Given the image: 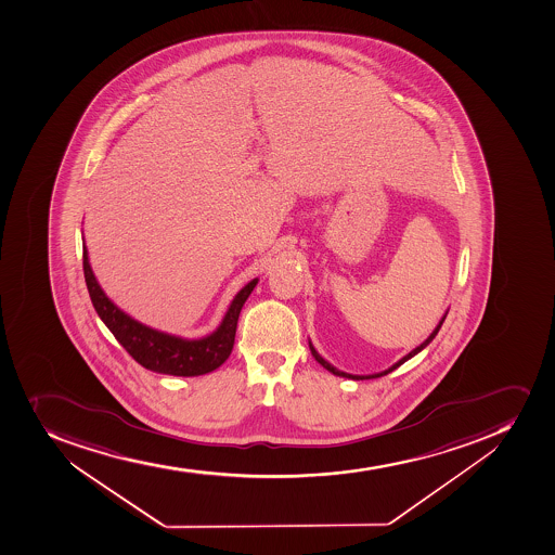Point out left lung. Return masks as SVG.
<instances>
[{"label":"left lung","mask_w":555,"mask_h":555,"mask_svg":"<svg viewBox=\"0 0 555 555\" xmlns=\"http://www.w3.org/2000/svg\"><path fill=\"white\" fill-rule=\"evenodd\" d=\"M444 318H447V314H444ZM444 318H442V320L439 321V325L436 326V331H434L433 334L428 336L427 341H423L422 345L417 346V348H414V350H412L411 353H409V356L403 357L402 361H398L397 364H395V366L392 367H389L387 372L380 373V375L375 376H382L387 375V373H391L392 370H397L398 366H402L403 362L409 361V359H411L412 356H416L417 351H422L423 348H425V346L428 345V343L433 341L434 337L438 336L439 328H441L442 321H444ZM310 351H312V356H314L315 361L320 362L321 366L326 367V370H328V372L334 373V375L348 376V378H356V380H359V378H364V376L348 375V373L339 372V370H336V367L331 366V364H328V362H326L325 359H323V357L318 356V351H315L314 348H312V345H310ZM375 376H366V378H375Z\"/></svg>","instance_id":"obj_1"}]
</instances>
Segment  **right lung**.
<instances>
[{
  "label": "right lung",
  "instance_id": "obj_1",
  "mask_svg": "<svg viewBox=\"0 0 555 555\" xmlns=\"http://www.w3.org/2000/svg\"><path fill=\"white\" fill-rule=\"evenodd\" d=\"M83 275H86L92 306L103 323L107 325L108 331L113 332L119 345L150 372L175 376L205 375L214 372L229 359L234 348L235 328H237L241 309L257 284V279L251 280L237 293L218 331L198 341H185L180 337L147 328L117 309L92 275L86 249H83Z\"/></svg>",
  "mask_w": 555,
  "mask_h": 555
}]
</instances>
